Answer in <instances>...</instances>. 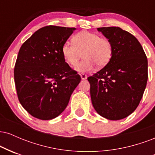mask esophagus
<instances>
[{
	"label": "esophagus",
	"mask_w": 155,
	"mask_h": 155,
	"mask_svg": "<svg viewBox=\"0 0 155 155\" xmlns=\"http://www.w3.org/2000/svg\"><path fill=\"white\" fill-rule=\"evenodd\" d=\"M80 76H81V79H82V80H84V79H87V75H86V74H80Z\"/></svg>",
	"instance_id": "1"
}]
</instances>
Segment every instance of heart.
I'll list each match as a JSON object with an SVG mask.
<instances>
[{
	"instance_id": "obj_1",
	"label": "heart",
	"mask_w": 155,
	"mask_h": 155,
	"mask_svg": "<svg viewBox=\"0 0 155 155\" xmlns=\"http://www.w3.org/2000/svg\"><path fill=\"white\" fill-rule=\"evenodd\" d=\"M61 52L65 61L70 65H75L81 55L84 59L75 66L79 73H87L93 70L97 65L104 67L109 63L114 52L111 41L98 33L83 31L73 36L72 43L64 42Z\"/></svg>"
}]
</instances>
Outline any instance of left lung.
Listing matches in <instances>:
<instances>
[{
  "instance_id": "obj_1",
  "label": "left lung",
  "mask_w": 155,
  "mask_h": 155,
  "mask_svg": "<svg viewBox=\"0 0 155 155\" xmlns=\"http://www.w3.org/2000/svg\"><path fill=\"white\" fill-rule=\"evenodd\" d=\"M111 41V60L89 76L92 104L103 117L119 120L138 107L148 79V61L137 38L119 27L98 28Z\"/></svg>"
}]
</instances>
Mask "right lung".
I'll return each mask as SVG.
<instances>
[{
    "mask_svg": "<svg viewBox=\"0 0 155 155\" xmlns=\"http://www.w3.org/2000/svg\"><path fill=\"white\" fill-rule=\"evenodd\" d=\"M75 29L43 27L19 49L14 71L17 97L35 118L49 120L59 116L81 81L61 52L63 43Z\"/></svg>",
    "mask_w": 155,
    "mask_h": 155,
    "instance_id": "add662e5",
    "label": "right lung"
}]
</instances>
